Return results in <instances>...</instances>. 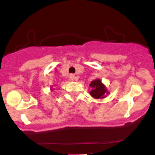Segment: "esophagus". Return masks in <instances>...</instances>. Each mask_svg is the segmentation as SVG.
<instances>
[{"mask_svg": "<svg viewBox=\"0 0 155 155\" xmlns=\"http://www.w3.org/2000/svg\"><path fill=\"white\" fill-rule=\"evenodd\" d=\"M70 80H72V81H73V80H75V79H76V76H75V75L74 74H70Z\"/></svg>", "mask_w": 155, "mask_h": 155, "instance_id": "34e87169", "label": "esophagus"}]
</instances>
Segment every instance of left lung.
<instances>
[{
    "instance_id": "1",
    "label": "left lung",
    "mask_w": 155,
    "mask_h": 155,
    "mask_svg": "<svg viewBox=\"0 0 155 155\" xmlns=\"http://www.w3.org/2000/svg\"><path fill=\"white\" fill-rule=\"evenodd\" d=\"M89 86L92 87V90L90 91V95L96 99H102L106 97V95L109 93L105 85L101 82V80L97 79L92 81Z\"/></svg>"
}]
</instances>
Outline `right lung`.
I'll list each match as a JSON object with an SVG mask.
<instances>
[{"label": "right lung", "mask_w": 155, "mask_h": 155, "mask_svg": "<svg viewBox=\"0 0 155 155\" xmlns=\"http://www.w3.org/2000/svg\"><path fill=\"white\" fill-rule=\"evenodd\" d=\"M51 91H53V90H52V89H51Z\"/></svg>", "instance_id": "obj_1"}]
</instances>
